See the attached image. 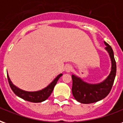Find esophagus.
I'll return each instance as SVG.
<instances>
[{
  "mask_svg": "<svg viewBox=\"0 0 123 123\" xmlns=\"http://www.w3.org/2000/svg\"><path fill=\"white\" fill-rule=\"evenodd\" d=\"M72 68L71 66H70V65H68V66H67L66 67V68H65V71L67 72H70L71 71H72Z\"/></svg>",
  "mask_w": 123,
  "mask_h": 123,
  "instance_id": "obj_1",
  "label": "esophagus"
}]
</instances>
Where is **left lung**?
I'll return each mask as SVG.
<instances>
[{
    "instance_id": "8db88e82",
    "label": "left lung",
    "mask_w": 123,
    "mask_h": 123,
    "mask_svg": "<svg viewBox=\"0 0 123 123\" xmlns=\"http://www.w3.org/2000/svg\"><path fill=\"white\" fill-rule=\"evenodd\" d=\"M106 50L109 54L111 61V71L103 82L98 84H89L80 78L72 75V92L76 100L82 103H92L103 99L111 92L116 76V62L113 51L108 43L104 41Z\"/></svg>"
}]
</instances>
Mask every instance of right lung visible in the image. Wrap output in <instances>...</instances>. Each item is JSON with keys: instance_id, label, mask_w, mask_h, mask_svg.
<instances>
[{"instance_id": "1", "label": "right lung", "mask_w": 123, "mask_h": 123, "mask_svg": "<svg viewBox=\"0 0 123 123\" xmlns=\"http://www.w3.org/2000/svg\"><path fill=\"white\" fill-rule=\"evenodd\" d=\"M62 75V74L58 75L48 86H47L45 88H44L40 91H37V92H26V91L20 90L17 87H16L12 84L8 74H7V77H8V83H9L10 88L13 91V92L17 96L22 98L23 99L28 101H30L33 103H39V102H42L43 101L46 100L51 95L55 86L56 85L57 81L59 80Z\"/></svg>"}]
</instances>
